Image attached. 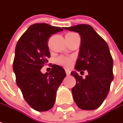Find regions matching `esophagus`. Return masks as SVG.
<instances>
[{"instance_id":"esophagus-1","label":"esophagus","mask_w":123,"mask_h":123,"mask_svg":"<svg viewBox=\"0 0 123 123\" xmlns=\"http://www.w3.org/2000/svg\"><path fill=\"white\" fill-rule=\"evenodd\" d=\"M65 72H66V74H67V75H70V71L68 70V69H65Z\"/></svg>"}]
</instances>
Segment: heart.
I'll list each match as a JSON object with an SVG mask.
<instances>
[{
  "label": "heart",
  "mask_w": 123,
  "mask_h": 123,
  "mask_svg": "<svg viewBox=\"0 0 123 123\" xmlns=\"http://www.w3.org/2000/svg\"><path fill=\"white\" fill-rule=\"evenodd\" d=\"M77 34L74 33V32H68L67 34V35L68 36H73V35H76ZM56 62L57 63L59 64H62V65H64V66H69L71 64V59H68V58H66V57H63V56H61L58 59H56Z\"/></svg>",
  "instance_id": "1"
}]
</instances>
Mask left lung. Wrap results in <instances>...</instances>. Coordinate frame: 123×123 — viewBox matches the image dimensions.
Listing matches in <instances>:
<instances>
[{"instance_id": "obj_1", "label": "left lung", "mask_w": 123, "mask_h": 123, "mask_svg": "<svg viewBox=\"0 0 123 123\" xmlns=\"http://www.w3.org/2000/svg\"><path fill=\"white\" fill-rule=\"evenodd\" d=\"M78 32L80 36V47L75 69L80 73L88 71L82 79L76 71L70 74L76 79L72 88L73 99L80 109L91 111L102 105L110 90L113 80V61L105 41L88 25L63 27Z\"/></svg>"}]
</instances>
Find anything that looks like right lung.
<instances>
[{"mask_svg":"<svg viewBox=\"0 0 123 123\" xmlns=\"http://www.w3.org/2000/svg\"><path fill=\"white\" fill-rule=\"evenodd\" d=\"M62 31L46 23H36L20 37L15 48L13 70L17 86L26 103L37 111L53 108L57 89L66 76L64 68L56 64L52 66L49 73L41 71L50 57L49 38Z\"/></svg>","mask_w":123,"mask_h":123,"instance_id":"right-lung-1","label":"right lung"}]
</instances>
